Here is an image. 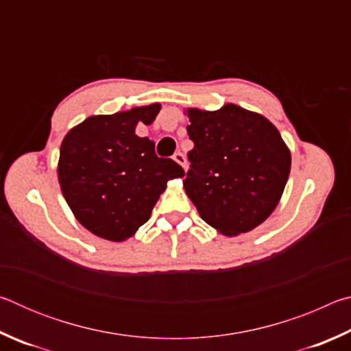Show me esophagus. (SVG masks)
<instances>
[{
	"label": "esophagus",
	"instance_id": "34e87169",
	"mask_svg": "<svg viewBox=\"0 0 351 351\" xmlns=\"http://www.w3.org/2000/svg\"><path fill=\"white\" fill-rule=\"evenodd\" d=\"M173 159L175 161L181 165V167H184L186 169V156H184V153H181V152H176L175 154H173Z\"/></svg>",
	"mask_w": 351,
	"mask_h": 351
}]
</instances>
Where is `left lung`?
<instances>
[{"label": "left lung", "mask_w": 351, "mask_h": 351, "mask_svg": "<svg viewBox=\"0 0 351 351\" xmlns=\"http://www.w3.org/2000/svg\"><path fill=\"white\" fill-rule=\"evenodd\" d=\"M193 148L184 180L201 218L224 235L249 232L280 201L291 154L268 119L226 105L218 111H187Z\"/></svg>", "instance_id": "8db88e82"}]
</instances>
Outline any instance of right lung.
I'll return each mask as SVG.
<instances>
[{"mask_svg":"<svg viewBox=\"0 0 351 351\" xmlns=\"http://www.w3.org/2000/svg\"><path fill=\"white\" fill-rule=\"evenodd\" d=\"M161 105L153 104L111 116H91L64 136L58 181L82 226L105 240L123 241L150 218L169 180L184 169L158 158L154 142L134 133L150 125Z\"/></svg>","mask_w":351,"mask_h":351,"instance_id":"obj_1","label":"right lung"}]
</instances>
